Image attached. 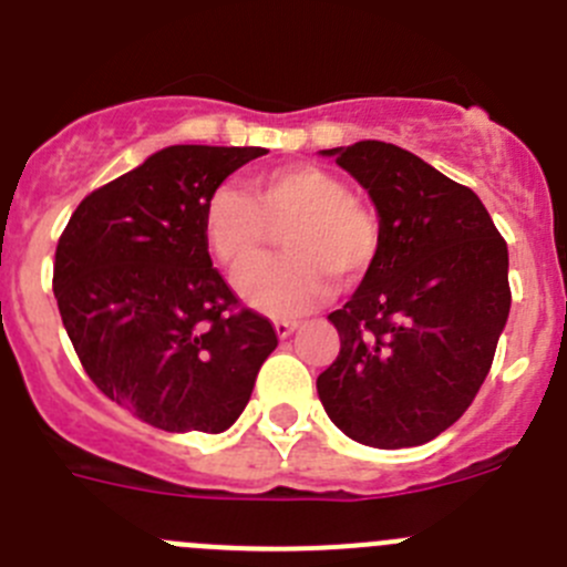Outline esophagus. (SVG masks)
Masks as SVG:
<instances>
[{"label": "esophagus", "mask_w": 567, "mask_h": 567, "mask_svg": "<svg viewBox=\"0 0 567 567\" xmlns=\"http://www.w3.org/2000/svg\"><path fill=\"white\" fill-rule=\"evenodd\" d=\"M296 327H299V324H296V321H290V319H279V321H274V330H277V336H279V338H288L290 332L296 330Z\"/></svg>", "instance_id": "1"}]
</instances>
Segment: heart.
<instances>
[{
  "label": "heart",
  "mask_w": 567,
  "mask_h": 567,
  "mask_svg": "<svg viewBox=\"0 0 567 567\" xmlns=\"http://www.w3.org/2000/svg\"><path fill=\"white\" fill-rule=\"evenodd\" d=\"M282 224V246L290 254L268 259L237 285L248 308L274 319L308 313L330 296L332 274L355 282L378 257V215L352 198L336 173L316 164L262 173L251 195L215 189L204 212V237L220 266L240 274L266 254L271 226Z\"/></svg>",
  "instance_id": "b5f03b06"
}]
</instances>
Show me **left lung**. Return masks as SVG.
<instances>
[{
  "mask_svg": "<svg viewBox=\"0 0 567 567\" xmlns=\"http://www.w3.org/2000/svg\"><path fill=\"white\" fill-rule=\"evenodd\" d=\"M380 215L372 268L330 313L341 352L316 389L327 416L369 447H414L478 394L509 319V251L478 195L414 153L363 140L321 151Z\"/></svg>",
  "mask_w": 567,
  "mask_h": 567,
  "instance_id": "8db88e82",
  "label": "left lung"
}]
</instances>
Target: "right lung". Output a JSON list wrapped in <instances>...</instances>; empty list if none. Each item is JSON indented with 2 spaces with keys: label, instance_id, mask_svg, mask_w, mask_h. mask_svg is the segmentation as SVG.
Instances as JSON below:
<instances>
[{
  "label": "right lung",
  "instance_id": "add662e5",
  "mask_svg": "<svg viewBox=\"0 0 567 567\" xmlns=\"http://www.w3.org/2000/svg\"><path fill=\"white\" fill-rule=\"evenodd\" d=\"M266 147L173 145L81 200L55 248L66 336L92 383L142 422L220 433L277 349L266 316L212 268L204 212Z\"/></svg>",
  "mask_w": 567,
  "mask_h": 567
}]
</instances>
